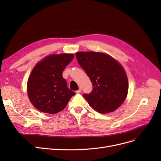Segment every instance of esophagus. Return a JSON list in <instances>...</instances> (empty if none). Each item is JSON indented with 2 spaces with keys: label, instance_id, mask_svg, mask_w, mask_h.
Wrapping results in <instances>:
<instances>
[{
  "label": "esophagus",
  "instance_id": "34e87169",
  "mask_svg": "<svg viewBox=\"0 0 161 161\" xmlns=\"http://www.w3.org/2000/svg\"><path fill=\"white\" fill-rule=\"evenodd\" d=\"M80 92H81V89H79V90L76 91V94H79V93H80Z\"/></svg>",
  "mask_w": 161,
  "mask_h": 161
}]
</instances>
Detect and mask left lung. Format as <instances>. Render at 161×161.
<instances>
[{
	"label": "left lung",
	"instance_id": "1",
	"mask_svg": "<svg viewBox=\"0 0 161 161\" xmlns=\"http://www.w3.org/2000/svg\"><path fill=\"white\" fill-rule=\"evenodd\" d=\"M76 57L93 87L91 93L83 95L89 105L101 114L116 110L128 91V78L122 66L104 53L79 52Z\"/></svg>",
	"mask_w": 161,
	"mask_h": 161
}]
</instances>
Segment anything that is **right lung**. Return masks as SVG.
Masks as SVG:
<instances>
[{
  "mask_svg": "<svg viewBox=\"0 0 161 161\" xmlns=\"http://www.w3.org/2000/svg\"><path fill=\"white\" fill-rule=\"evenodd\" d=\"M72 53L46 56L33 68L27 81V94L33 105L42 112L57 114L65 108L75 92L67 87L62 76L73 60Z\"/></svg>",
  "mask_w": 161,
  "mask_h": 161,
  "instance_id": "add662e5",
  "label": "right lung"
}]
</instances>
